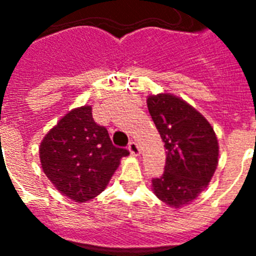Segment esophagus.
Masks as SVG:
<instances>
[{"label":"esophagus","mask_w":256,"mask_h":256,"mask_svg":"<svg viewBox=\"0 0 256 256\" xmlns=\"http://www.w3.org/2000/svg\"><path fill=\"white\" fill-rule=\"evenodd\" d=\"M128 150L130 151V154L134 156H138L140 155V146L136 144L134 141H130V144H128Z\"/></svg>","instance_id":"1"}]
</instances>
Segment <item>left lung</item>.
<instances>
[{
  "instance_id": "1",
  "label": "left lung",
  "mask_w": 256,
  "mask_h": 256,
  "mask_svg": "<svg viewBox=\"0 0 256 256\" xmlns=\"http://www.w3.org/2000/svg\"><path fill=\"white\" fill-rule=\"evenodd\" d=\"M148 108L166 150L164 173L152 178L154 194L178 209L209 184L218 165V140L209 122L180 97L150 96Z\"/></svg>"
}]
</instances>
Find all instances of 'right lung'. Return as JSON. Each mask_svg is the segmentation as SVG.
<instances>
[{
	"label": "right lung",
	"instance_id": "right-lung-1",
	"mask_svg": "<svg viewBox=\"0 0 256 256\" xmlns=\"http://www.w3.org/2000/svg\"><path fill=\"white\" fill-rule=\"evenodd\" d=\"M108 130L94 120L91 106L68 112L40 142L42 169L52 184L76 202L96 198L108 186L123 156Z\"/></svg>",
	"mask_w": 256,
	"mask_h": 256
}]
</instances>
